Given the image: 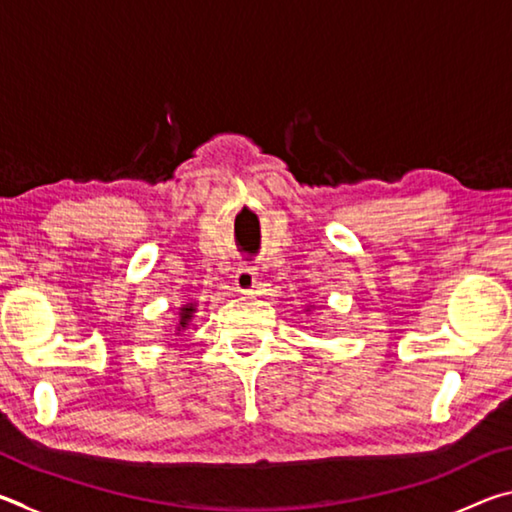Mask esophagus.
Segmentation results:
<instances>
[{"label":"esophagus","instance_id":"1","mask_svg":"<svg viewBox=\"0 0 512 512\" xmlns=\"http://www.w3.org/2000/svg\"><path fill=\"white\" fill-rule=\"evenodd\" d=\"M235 287L241 293H250L257 287V273L253 271V268H248V266L239 268V271L235 273Z\"/></svg>","mask_w":512,"mask_h":512}]
</instances>
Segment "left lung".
<instances>
[{
	"label": "left lung",
	"instance_id": "1",
	"mask_svg": "<svg viewBox=\"0 0 512 512\" xmlns=\"http://www.w3.org/2000/svg\"><path fill=\"white\" fill-rule=\"evenodd\" d=\"M311 307H314V305H309V307H307V311H309V309H311Z\"/></svg>",
	"mask_w": 512,
	"mask_h": 512
}]
</instances>
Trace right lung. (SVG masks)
Wrapping results in <instances>:
<instances>
[{
	"instance_id": "add662e5",
	"label": "right lung",
	"mask_w": 512,
	"mask_h": 512,
	"mask_svg": "<svg viewBox=\"0 0 512 512\" xmlns=\"http://www.w3.org/2000/svg\"><path fill=\"white\" fill-rule=\"evenodd\" d=\"M196 314V302H187V305H183L178 309V316H176V334L185 332V329L189 327V323H192V318Z\"/></svg>"
}]
</instances>
